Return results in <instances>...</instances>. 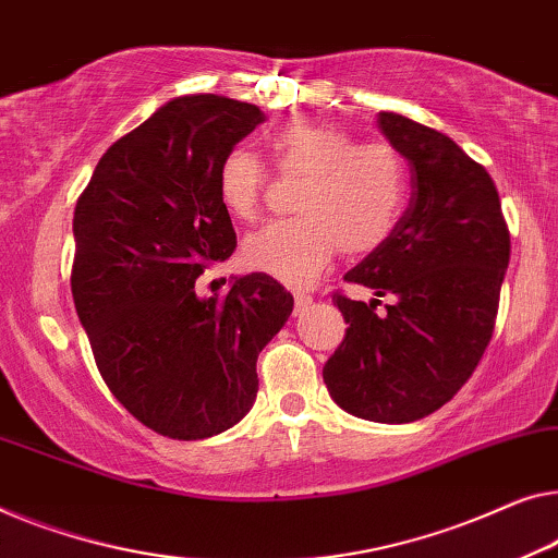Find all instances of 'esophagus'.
Here are the masks:
<instances>
[{
    "label": "esophagus",
    "instance_id": "34e87169",
    "mask_svg": "<svg viewBox=\"0 0 558 558\" xmlns=\"http://www.w3.org/2000/svg\"><path fill=\"white\" fill-rule=\"evenodd\" d=\"M311 303H313V298L307 293H295V315H301Z\"/></svg>",
    "mask_w": 558,
    "mask_h": 558
}]
</instances>
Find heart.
Masks as SVG:
<instances>
[{
    "instance_id": "heart-1",
    "label": "heart",
    "mask_w": 558,
    "mask_h": 558,
    "mask_svg": "<svg viewBox=\"0 0 558 558\" xmlns=\"http://www.w3.org/2000/svg\"><path fill=\"white\" fill-rule=\"evenodd\" d=\"M270 155L286 178H305L295 197L301 218L253 232L243 257L253 270L305 288L328 268L332 255L363 257L386 245L401 220L409 172L393 147L359 145L336 124L293 122L272 132ZM268 170L245 147L220 160L218 195L232 218L253 220Z\"/></svg>"
}]
</instances>
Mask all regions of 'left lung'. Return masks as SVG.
I'll return each instance as SVG.
<instances>
[{"label": "left lung", "instance_id": "obj_1", "mask_svg": "<svg viewBox=\"0 0 558 558\" xmlns=\"http://www.w3.org/2000/svg\"><path fill=\"white\" fill-rule=\"evenodd\" d=\"M378 128L411 165V199L386 245L345 272L376 298L332 295L348 328L323 380L359 418L411 423L451 401L476 371L511 238L492 174L451 137L396 112H380ZM386 294L395 303L378 314Z\"/></svg>", "mask_w": 558, "mask_h": 558}]
</instances>
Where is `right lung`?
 Wrapping results in <instances>:
<instances>
[{"instance_id":"add662e5","label":"right lung","mask_w":558,"mask_h":558,"mask_svg":"<svg viewBox=\"0 0 558 558\" xmlns=\"http://www.w3.org/2000/svg\"><path fill=\"white\" fill-rule=\"evenodd\" d=\"M265 120L218 95L162 105L99 157L74 207L72 298L107 388L155 434L199 440L253 409L257 353L293 295L265 272L228 295L195 280L235 251L218 168Z\"/></svg>"}]
</instances>
